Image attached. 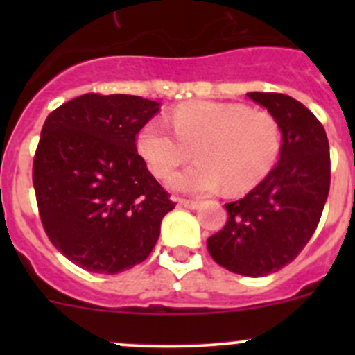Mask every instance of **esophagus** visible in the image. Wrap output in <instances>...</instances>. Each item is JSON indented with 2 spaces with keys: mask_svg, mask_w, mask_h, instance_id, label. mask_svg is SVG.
Returning <instances> with one entry per match:
<instances>
[{
  "mask_svg": "<svg viewBox=\"0 0 355 355\" xmlns=\"http://www.w3.org/2000/svg\"><path fill=\"white\" fill-rule=\"evenodd\" d=\"M178 204L184 207H189V209H198V207L200 206L199 200H191V199H177Z\"/></svg>",
  "mask_w": 355,
  "mask_h": 355,
  "instance_id": "34e87169",
  "label": "esophagus"
}]
</instances>
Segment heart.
Instances as JSON below:
<instances>
[{"instance_id":"b5f03b06","label":"heart","mask_w":355,"mask_h":355,"mask_svg":"<svg viewBox=\"0 0 355 355\" xmlns=\"http://www.w3.org/2000/svg\"><path fill=\"white\" fill-rule=\"evenodd\" d=\"M163 120L139 130L137 149L153 175L164 178L192 155L191 166L170 178V187L184 194H209L225 185L237 194L256 187L271 171L282 149V130L268 111L239 103L191 101Z\"/></svg>"}]
</instances>
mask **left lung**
Segmentation results:
<instances>
[{
    "label": "left lung",
    "mask_w": 355,
    "mask_h": 355,
    "mask_svg": "<svg viewBox=\"0 0 355 355\" xmlns=\"http://www.w3.org/2000/svg\"><path fill=\"white\" fill-rule=\"evenodd\" d=\"M247 96L277 118L280 159L249 194L225 204L228 220L207 239V250L232 273L266 277L292 263L320 223L330 192V146L321 121L297 99Z\"/></svg>",
    "instance_id": "8db88e82"
}]
</instances>
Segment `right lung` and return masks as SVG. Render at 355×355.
Here are the masks:
<instances>
[{
  "label": "right lung",
  "instance_id": "obj_1",
  "mask_svg": "<svg viewBox=\"0 0 355 355\" xmlns=\"http://www.w3.org/2000/svg\"><path fill=\"white\" fill-rule=\"evenodd\" d=\"M159 103L127 94H84L49 113L32 182L53 245L92 273L114 275L155 249L175 207L137 155L139 130Z\"/></svg>",
  "mask_w": 355,
  "mask_h": 355
}]
</instances>
